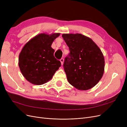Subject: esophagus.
Listing matches in <instances>:
<instances>
[{"label":"esophagus","mask_w":127,"mask_h":127,"mask_svg":"<svg viewBox=\"0 0 127 127\" xmlns=\"http://www.w3.org/2000/svg\"><path fill=\"white\" fill-rule=\"evenodd\" d=\"M60 62H61V64H62V65L64 64V58H61V59H60Z\"/></svg>","instance_id":"1"}]
</instances>
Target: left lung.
I'll list each match as a JSON object with an SVG mask.
<instances>
[{
    "mask_svg": "<svg viewBox=\"0 0 127 127\" xmlns=\"http://www.w3.org/2000/svg\"><path fill=\"white\" fill-rule=\"evenodd\" d=\"M62 36L70 50L64 64L68 82L80 91L93 88L104 71L101 49L90 37L81 34H63Z\"/></svg>",
    "mask_w": 127,
    "mask_h": 127,
    "instance_id": "obj_1",
    "label": "left lung"
}]
</instances>
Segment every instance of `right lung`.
Listing matches in <instances>:
<instances>
[{"mask_svg": "<svg viewBox=\"0 0 127 127\" xmlns=\"http://www.w3.org/2000/svg\"><path fill=\"white\" fill-rule=\"evenodd\" d=\"M60 33H40L24 45L19 55L18 66L22 74L28 82L41 85L51 80L61 66L54 57L53 42Z\"/></svg>", "mask_w": 127, "mask_h": 127, "instance_id": "add662e5", "label": "right lung"}]
</instances>
